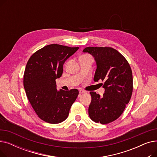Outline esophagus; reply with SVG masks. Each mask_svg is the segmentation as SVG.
Masks as SVG:
<instances>
[{
	"instance_id": "1",
	"label": "esophagus",
	"mask_w": 157,
	"mask_h": 157,
	"mask_svg": "<svg viewBox=\"0 0 157 157\" xmlns=\"http://www.w3.org/2000/svg\"><path fill=\"white\" fill-rule=\"evenodd\" d=\"M85 93H86V91H85V90H79V95L81 94H85Z\"/></svg>"
}]
</instances>
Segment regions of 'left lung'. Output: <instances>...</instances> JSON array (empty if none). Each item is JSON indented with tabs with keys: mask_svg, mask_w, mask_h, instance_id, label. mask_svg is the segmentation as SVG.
<instances>
[{
	"mask_svg": "<svg viewBox=\"0 0 157 157\" xmlns=\"http://www.w3.org/2000/svg\"><path fill=\"white\" fill-rule=\"evenodd\" d=\"M83 52L91 55L96 62L94 81L104 82L102 97L95 92H90L92 101L89 117L96 123L107 124L119 118L130 101L133 90L132 72L125 57L117 49L87 47Z\"/></svg>",
	"mask_w": 157,
	"mask_h": 157,
	"instance_id": "1",
	"label": "left lung"
}]
</instances>
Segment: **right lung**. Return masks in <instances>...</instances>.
I'll return each instance as SVG.
<instances>
[{"instance_id": "right-lung-1", "label": "right lung", "mask_w": 157, "mask_h": 157, "mask_svg": "<svg viewBox=\"0 0 157 157\" xmlns=\"http://www.w3.org/2000/svg\"><path fill=\"white\" fill-rule=\"evenodd\" d=\"M78 49L47 45L33 54L27 63L23 76L27 97L38 117L47 123L56 124L67 119L79 94L77 89L58 91L55 81L62 76L65 62Z\"/></svg>"}]
</instances>
